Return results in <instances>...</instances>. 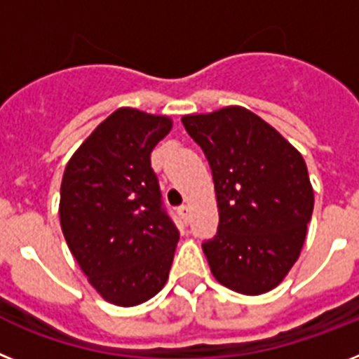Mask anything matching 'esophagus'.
I'll return each mask as SVG.
<instances>
[{
  "label": "esophagus",
  "mask_w": 359,
  "mask_h": 359,
  "mask_svg": "<svg viewBox=\"0 0 359 359\" xmlns=\"http://www.w3.org/2000/svg\"><path fill=\"white\" fill-rule=\"evenodd\" d=\"M179 213H180V217L184 219V221H189V215H191V208H189V206H182L179 210Z\"/></svg>",
  "instance_id": "obj_1"
}]
</instances>
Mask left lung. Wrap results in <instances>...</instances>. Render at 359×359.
<instances>
[{"instance_id": "1", "label": "left lung", "mask_w": 359, "mask_h": 359, "mask_svg": "<svg viewBox=\"0 0 359 359\" xmlns=\"http://www.w3.org/2000/svg\"><path fill=\"white\" fill-rule=\"evenodd\" d=\"M215 184L219 230L203 250L217 281L245 296L281 285L299 259L314 189L301 153L241 105L184 114Z\"/></svg>"}]
</instances>
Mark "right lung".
Here are the masks:
<instances>
[{
  "mask_svg": "<svg viewBox=\"0 0 359 359\" xmlns=\"http://www.w3.org/2000/svg\"><path fill=\"white\" fill-rule=\"evenodd\" d=\"M171 128L165 114L120 107L63 171V237L91 287L116 306L146 303L170 276L179 231L161 206L149 155Z\"/></svg>",
  "mask_w": 359,
  "mask_h": 359,
  "instance_id": "right-lung-1",
  "label": "right lung"
}]
</instances>
